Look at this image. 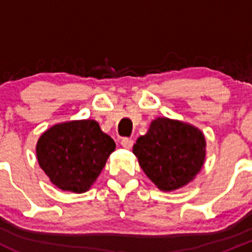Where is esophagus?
<instances>
[{
  "label": "esophagus",
  "instance_id": "obj_1",
  "mask_svg": "<svg viewBox=\"0 0 252 252\" xmlns=\"http://www.w3.org/2000/svg\"><path fill=\"white\" fill-rule=\"evenodd\" d=\"M121 144H122V146L124 147V149H131V146H133L134 141L131 140V139L124 138V139H122Z\"/></svg>",
  "mask_w": 252,
  "mask_h": 252
}]
</instances>
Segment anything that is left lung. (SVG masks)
Listing matches in <instances>:
<instances>
[{
    "mask_svg": "<svg viewBox=\"0 0 252 252\" xmlns=\"http://www.w3.org/2000/svg\"><path fill=\"white\" fill-rule=\"evenodd\" d=\"M133 154L150 180L161 191H174L189 184L206 159V139L196 126L158 117L145 135L139 136Z\"/></svg>",
    "mask_w": 252,
    "mask_h": 252,
    "instance_id": "obj_1",
    "label": "left lung"
}]
</instances>
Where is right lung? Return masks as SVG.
<instances>
[{
  "mask_svg": "<svg viewBox=\"0 0 252 252\" xmlns=\"http://www.w3.org/2000/svg\"><path fill=\"white\" fill-rule=\"evenodd\" d=\"M116 150L113 139L94 119L58 123L41 134L36 144L39 166L63 191H88Z\"/></svg>",
  "mask_w": 252,
  "mask_h": 252,
  "instance_id": "1",
  "label": "right lung"
}]
</instances>
